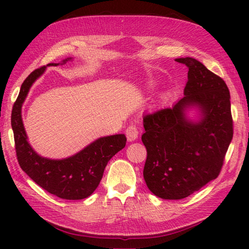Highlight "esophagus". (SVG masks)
<instances>
[{
    "label": "esophagus",
    "mask_w": 249,
    "mask_h": 249,
    "mask_svg": "<svg viewBox=\"0 0 249 249\" xmlns=\"http://www.w3.org/2000/svg\"><path fill=\"white\" fill-rule=\"evenodd\" d=\"M125 134H126V137H127L128 141H134L138 138V136H139L138 127H137V126L134 124H130L128 127L126 128Z\"/></svg>",
    "instance_id": "34e87169"
}]
</instances>
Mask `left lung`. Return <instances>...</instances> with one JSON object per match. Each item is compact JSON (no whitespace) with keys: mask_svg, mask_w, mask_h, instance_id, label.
<instances>
[{"mask_svg":"<svg viewBox=\"0 0 249 249\" xmlns=\"http://www.w3.org/2000/svg\"><path fill=\"white\" fill-rule=\"evenodd\" d=\"M188 68L185 96L171 108L143 116L146 147L143 178L162 199L178 200L198 192L216 178L233 137L230 93L226 82L193 57H179ZM198 105L203 119L192 124L183 115Z\"/></svg>","mask_w":249,"mask_h":249,"instance_id":"1","label":"left lung"}]
</instances>
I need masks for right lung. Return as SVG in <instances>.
Instances as JSON below:
<instances>
[{
  "instance_id": "add662e5",
  "label": "right lung",
  "mask_w": 249,
  "mask_h": 249,
  "mask_svg": "<svg viewBox=\"0 0 249 249\" xmlns=\"http://www.w3.org/2000/svg\"><path fill=\"white\" fill-rule=\"evenodd\" d=\"M68 60L63 61V64ZM59 65L57 63L48 64ZM46 70L37 68L26 77L21 86L12 111L16 155L21 169L47 192L66 200H80L92 195L103 178L108 161L126 144L125 135L103 137L88 145L78 154L62 160L40 157L32 149L26 138L21 118V107L32 84Z\"/></svg>"
}]
</instances>
